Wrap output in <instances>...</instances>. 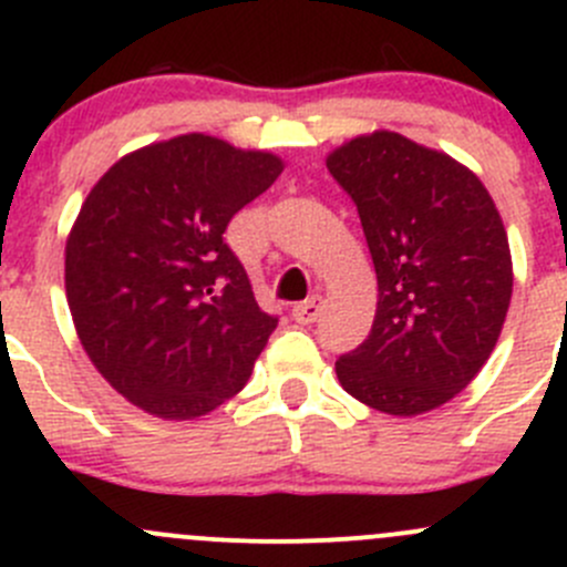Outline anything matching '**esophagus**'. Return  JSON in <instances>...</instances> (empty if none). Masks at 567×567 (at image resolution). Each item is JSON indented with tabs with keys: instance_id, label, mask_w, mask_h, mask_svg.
Returning <instances> with one entry per match:
<instances>
[{
	"instance_id": "34e87169",
	"label": "esophagus",
	"mask_w": 567,
	"mask_h": 567,
	"mask_svg": "<svg viewBox=\"0 0 567 567\" xmlns=\"http://www.w3.org/2000/svg\"><path fill=\"white\" fill-rule=\"evenodd\" d=\"M320 310H323V301H320V296H310V299L299 301V305L293 307V320L301 326H310L318 320Z\"/></svg>"
}]
</instances>
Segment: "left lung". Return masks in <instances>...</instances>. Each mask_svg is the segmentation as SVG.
<instances>
[{"label": "left lung", "instance_id": "8db88e82", "mask_svg": "<svg viewBox=\"0 0 567 567\" xmlns=\"http://www.w3.org/2000/svg\"><path fill=\"white\" fill-rule=\"evenodd\" d=\"M353 199L379 277L368 340L334 362L342 390L394 416L453 400L499 340L513 293L507 233L480 177L394 131L326 158Z\"/></svg>", "mask_w": 567, "mask_h": 567}]
</instances>
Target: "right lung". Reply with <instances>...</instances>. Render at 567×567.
Listing matches in <instances>:
<instances>
[{
	"label": "right lung",
	"mask_w": 567,
	"mask_h": 567,
	"mask_svg": "<svg viewBox=\"0 0 567 567\" xmlns=\"http://www.w3.org/2000/svg\"><path fill=\"white\" fill-rule=\"evenodd\" d=\"M279 173L271 153L186 134L120 158L84 199L68 307L99 373L147 414L194 420L247 384L279 318L225 230Z\"/></svg>",
	"instance_id": "obj_1"
}]
</instances>
